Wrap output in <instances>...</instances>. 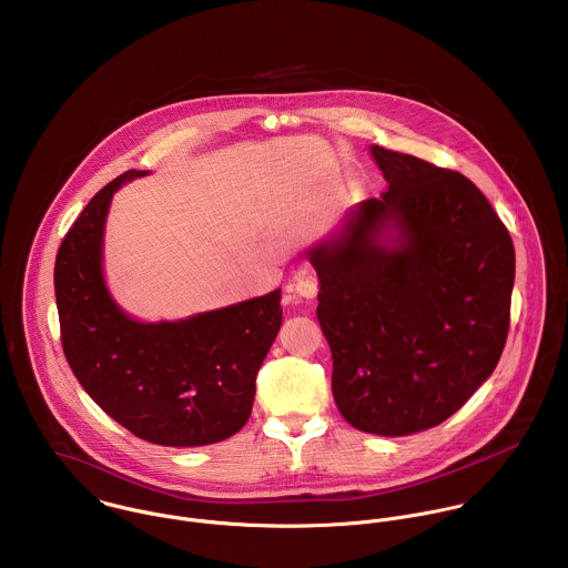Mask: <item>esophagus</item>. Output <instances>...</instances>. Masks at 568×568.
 Returning a JSON list of instances; mask_svg holds the SVG:
<instances>
[{
	"label": "esophagus",
	"mask_w": 568,
	"mask_h": 568,
	"mask_svg": "<svg viewBox=\"0 0 568 568\" xmlns=\"http://www.w3.org/2000/svg\"><path fill=\"white\" fill-rule=\"evenodd\" d=\"M293 288L302 297H315L320 291V280H317L315 268H311V266L297 268L295 277H293Z\"/></svg>",
	"instance_id": "1"
}]
</instances>
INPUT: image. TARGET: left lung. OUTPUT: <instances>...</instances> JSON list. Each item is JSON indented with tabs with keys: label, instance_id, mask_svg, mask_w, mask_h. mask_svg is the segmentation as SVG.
I'll return each mask as SVG.
<instances>
[{
	"label": "left lung",
	"instance_id": "8db88e82",
	"mask_svg": "<svg viewBox=\"0 0 568 568\" xmlns=\"http://www.w3.org/2000/svg\"><path fill=\"white\" fill-rule=\"evenodd\" d=\"M389 190L311 251L332 394L358 430L442 424L486 383L509 332L514 243L462 172L372 146ZM394 224L397 246L377 236Z\"/></svg>",
	"mask_w": 568,
	"mask_h": 568
}]
</instances>
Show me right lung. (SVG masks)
Wrapping results in <instances>:
<instances>
[{
	"instance_id": "right-lung-1",
	"label": "right lung",
	"mask_w": 568,
	"mask_h": 568,
	"mask_svg": "<svg viewBox=\"0 0 568 568\" xmlns=\"http://www.w3.org/2000/svg\"><path fill=\"white\" fill-rule=\"evenodd\" d=\"M129 170L82 210L57 253L54 293L65 358L82 389L140 439L205 446L246 424L257 369L282 325L280 291L185 322L140 324L102 282V232Z\"/></svg>"
}]
</instances>
